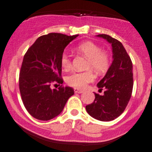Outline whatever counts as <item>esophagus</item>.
Wrapping results in <instances>:
<instances>
[{"instance_id": "esophagus-1", "label": "esophagus", "mask_w": 152, "mask_h": 152, "mask_svg": "<svg viewBox=\"0 0 152 152\" xmlns=\"http://www.w3.org/2000/svg\"><path fill=\"white\" fill-rule=\"evenodd\" d=\"M74 92L76 93H83L84 90H81V89H79V88H74Z\"/></svg>"}]
</instances>
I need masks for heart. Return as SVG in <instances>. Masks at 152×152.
Instances as JSON below:
<instances>
[{"label":"heart","mask_w":152,"mask_h":152,"mask_svg":"<svg viewBox=\"0 0 152 152\" xmlns=\"http://www.w3.org/2000/svg\"><path fill=\"white\" fill-rule=\"evenodd\" d=\"M76 50L82 53L88 59L87 68H92L98 73H103L107 70L110 65V59L105 52L102 51L101 48L94 42H82L76 47ZM61 65L65 70L71 67V59L70 55L62 53L61 56ZM95 74L92 70L85 72H74L67 77V83L73 87L84 88L87 84L95 79Z\"/></svg>","instance_id":"1"}]
</instances>
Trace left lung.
<instances>
[{
    "instance_id": "8db88e82",
    "label": "left lung",
    "mask_w": 152,
    "mask_h": 152,
    "mask_svg": "<svg viewBox=\"0 0 152 152\" xmlns=\"http://www.w3.org/2000/svg\"><path fill=\"white\" fill-rule=\"evenodd\" d=\"M99 37L111 44L113 60L104 77L97 84L103 96L95 93V100L86 106L91 117L102 121H110L124 113L131 98L133 88L132 62L121 42L107 34Z\"/></svg>"
}]
</instances>
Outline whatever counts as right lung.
Returning <instances> with one entry per match:
<instances>
[{
	"label": "right lung",
	"instance_id": "add662e5",
	"mask_svg": "<svg viewBox=\"0 0 152 152\" xmlns=\"http://www.w3.org/2000/svg\"><path fill=\"white\" fill-rule=\"evenodd\" d=\"M79 34L67 36L50 33L37 39L24 55L19 77L21 98L34 118L48 121L59 115L69 98L74 94L70 87L51 89L62 84L61 56L65 47Z\"/></svg>",
	"mask_w": 152,
	"mask_h": 152
}]
</instances>
